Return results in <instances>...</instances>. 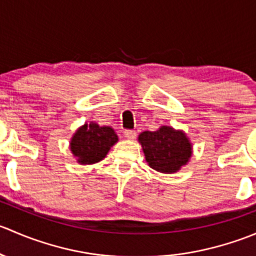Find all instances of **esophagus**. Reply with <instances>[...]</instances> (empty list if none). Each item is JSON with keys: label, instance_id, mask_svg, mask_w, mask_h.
<instances>
[{"label": "esophagus", "instance_id": "34e87169", "mask_svg": "<svg viewBox=\"0 0 256 256\" xmlns=\"http://www.w3.org/2000/svg\"><path fill=\"white\" fill-rule=\"evenodd\" d=\"M124 136H125L128 140H135V138H136V131L126 130V131H124Z\"/></svg>", "mask_w": 256, "mask_h": 256}]
</instances>
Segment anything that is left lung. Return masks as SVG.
<instances>
[{"instance_id":"left-lung-1","label":"left lung","mask_w":256,"mask_h":256,"mask_svg":"<svg viewBox=\"0 0 256 256\" xmlns=\"http://www.w3.org/2000/svg\"><path fill=\"white\" fill-rule=\"evenodd\" d=\"M147 164L161 174H176L190 162L193 146L183 130L161 126L156 131H144L138 135Z\"/></svg>"}]
</instances>
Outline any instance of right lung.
<instances>
[{"instance_id": "add662e5", "label": "right lung", "mask_w": 256, "mask_h": 256, "mask_svg": "<svg viewBox=\"0 0 256 256\" xmlns=\"http://www.w3.org/2000/svg\"><path fill=\"white\" fill-rule=\"evenodd\" d=\"M118 141V135L110 126H100L96 122H85L76 128L69 147L80 164H94L106 157L110 148Z\"/></svg>"}]
</instances>
